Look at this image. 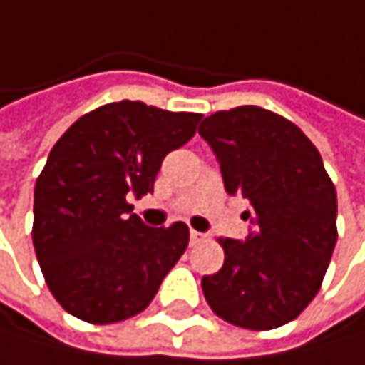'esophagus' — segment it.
Wrapping results in <instances>:
<instances>
[{
	"label": "esophagus",
	"mask_w": 365,
	"mask_h": 365,
	"mask_svg": "<svg viewBox=\"0 0 365 365\" xmlns=\"http://www.w3.org/2000/svg\"><path fill=\"white\" fill-rule=\"evenodd\" d=\"M205 234H201V232H197V230H192L190 232V245H199V243H203L205 241Z\"/></svg>",
	"instance_id": "1"
}]
</instances>
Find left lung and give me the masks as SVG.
<instances>
[{"instance_id": "8db88e82", "label": "left lung", "mask_w": 365, "mask_h": 365, "mask_svg": "<svg viewBox=\"0 0 365 365\" xmlns=\"http://www.w3.org/2000/svg\"><path fill=\"white\" fill-rule=\"evenodd\" d=\"M199 135L212 146L227 195L250 201L245 241L219 238L223 267L203 276L221 319L272 331L296 319L322 287L337 243V192L319 150L291 120L236 107L207 115Z\"/></svg>"}]
</instances>
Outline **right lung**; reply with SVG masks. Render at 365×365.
Listing matches in <instances>:
<instances>
[{"label": "right lung", "instance_id": "add662e5", "mask_svg": "<svg viewBox=\"0 0 365 365\" xmlns=\"http://www.w3.org/2000/svg\"><path fill=\"white\" fill-rule=\"evenodd\" d=\"M201 113L120 101L81 115L50 150L34 186L32 241L56 302L89 324L142 313L188 247V225L148 227L129 197L153 190L170 150Z\"/></svg>", "mask_w": 365, "mask_h": 365}]
</instances>
